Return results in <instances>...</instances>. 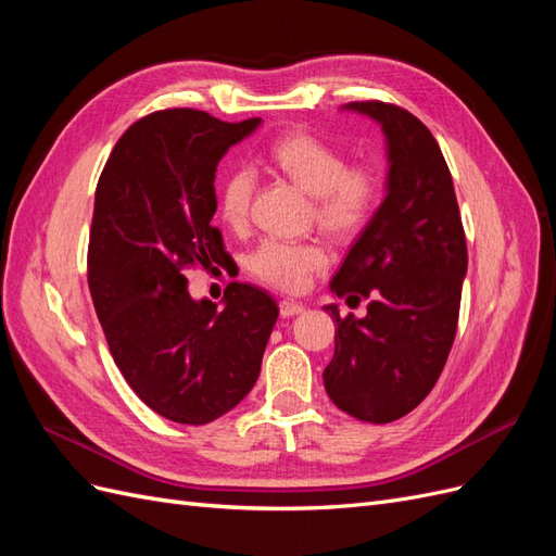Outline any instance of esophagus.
I'll return each instance as SVG.
<instances>
[{"instance_id": "esophagus-1", "label": "esophagus", "mask_w": 556, "mask_h": 556, "mask_svg": "<svg viewBox=\"0 0 556 556\" xmlns=\"http://www.w3.org/2000/svg\"><path fill=\"white\" fill-rule=\"evenodd\" d=\"M299 313H304V306L296 304V301H290V299L280 301V317H294Z\"/></svg>"}]
</instances>
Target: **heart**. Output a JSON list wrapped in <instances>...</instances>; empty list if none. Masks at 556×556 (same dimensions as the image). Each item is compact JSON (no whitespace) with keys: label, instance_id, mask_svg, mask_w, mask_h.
Listing matches in <instances>:
<instances>
[{"label":"heart","instance_id":"obj_1","mask_svg":"<svg viewBox=\"0 0 556 556\" xmlns=\"http://www.w3.org/2000/svg\"><path fill=\"white\" fill-rule=\"evenodd\" d=\"M268 160L315 201L317 225L333 237H352L371 220L382 194L380 176L368 164H348L339 148L308 131L280 137ZM257 174L241 164L220 185V215L229 227H243ZM329 257L317 243H290L278 239L262 241L248 257V271L268 288L296 294L308 288L311 276L323 271Z\"/></svg>","mask_w":556,"mask_h":556}]
</instances>
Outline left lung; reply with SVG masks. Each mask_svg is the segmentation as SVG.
<instances>
[{
  "instance_id": "8db88e82",
  "label": "left lung",
  "mask_w": 556,
  "mask_h": 556,
  "mask_svg": "<svg viewBox=\"0 0 556 556\" xmlns=\"http://www.w3.org/2000/svg\"><path fill=\"white\" fill-rule=\"evenodd\" d=\"M387 139V194L352 243L331 290L368 299L366 317L336 319L325 390L343 413L384 425L427 399L447 362L468 266L452 176L433 134L406 109L350 102Z\"/></svg>"
}]
</instances>
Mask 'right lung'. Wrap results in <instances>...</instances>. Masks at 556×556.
<instances>
[{"instance_id": "right-lung-1", "label": "right lung", "mask_w": 556, "mask_h": 556, "mask_svg": "<svg viewBox=\"0 0 556 556\" xmlns=\"http://www.w3.org/2000/svg\"><path fill=\"white\" fill-rule=\"evenodd\" d=\"M260 117L223 123L166 109L134 123L94 192L88 285L111 355L137 396L178 425H208L257 382L278 319L271 294L229 282L225 308L194 301L185 268L227 257L211 225L215 169Z\"/></svg>"}]
</instances>
